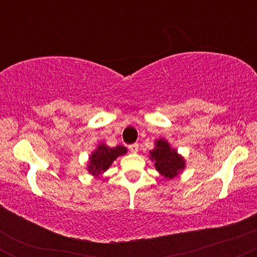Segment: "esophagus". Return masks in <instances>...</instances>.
Listing matches in <instances>:
<instances>
[{"label": "esophagus", "mask_w": 257, "mask_h": 257, "mask_svg": "<svg viewBox=\"0 0 257 257\" xmlns=\"http://www.w3.org/2000/svg\"><path fill=\"white\" fill-rule=\"evenodd\" d=\"M129 151L133 152V153H137L139 151L138 144H132V145H129Z\"/></svg>", "instance_id": "34e87169"}]
</instances>
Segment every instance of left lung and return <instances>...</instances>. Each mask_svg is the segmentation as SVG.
<instances>
[{
  "mask_svg": "<svg viewBox=\"0 0 257 257\" xmlns=\"http://www.w3.org/2000/svg\"><path fill=\"white\" fill-rule=\"evenodd\" d=\"M150 158L155 162L157 172L168 180L178 176L186 167L185 158L170 146L166 139L156 140L155 149L150 151Z\"/></svg>",
  "mask_w": 257,
  "mask_h": 257,
  "instance_id": "left-lung-1",
  "label": "left lung"
}]
</instances>
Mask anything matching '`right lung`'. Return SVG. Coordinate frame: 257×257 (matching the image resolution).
I'll list each match as a JSON object with an SVG mask.
<instances>
[{
    "label": "right lung",
    "instance_id": "right-lung-1",
    "mask_svg": "<svg viewBox=\"0 0 257 257\" xmlns=\"http://www.w3.org/2000/svg\"><path fill=\"white\" fill-rule=\"evenodd\" d=\"M125 153L126 149L122 145L110 147L105 145L104 143L99 144L96 150H94L89 156L87 170L89 172L90 175L98 178L99 175H102L111 167L114 159H117V157H119V156L125 155Z\"/></svg>",
    "mask_w": 257,
    "mask_h": 257
}]
</instances>
